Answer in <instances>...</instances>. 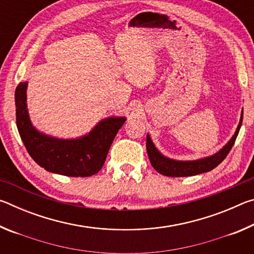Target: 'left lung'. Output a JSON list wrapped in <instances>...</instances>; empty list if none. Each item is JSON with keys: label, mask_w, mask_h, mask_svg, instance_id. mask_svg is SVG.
<instances>
[{"label": "left lung", "mask_w": 254, "mask_h": 254, "mask_svg": "<svg viewBox=\"0 0 254 254\" xmlns=\"http://www.w3.org/2000/svg\"><path fill=\"white\" fill-rule=\"evenodd\" d=\"M243 121V110L241 112V118L239 126L236 127V131L231 137L224 147L221 150H218L216 153L212 156L204 157L196 160H176L171 159L159 151L156 145L152 142L151 137L147 134V152L149 156V160L154 169L159 174L168 176V177H188V176H195L207 171L213 170L215 167H217L220 163L224 160L230 150L233 147V144L236 140V136L239 134L240 127L242 126Z\"/></svg>", "instance_id": "left-lung-1"}]
</instances>
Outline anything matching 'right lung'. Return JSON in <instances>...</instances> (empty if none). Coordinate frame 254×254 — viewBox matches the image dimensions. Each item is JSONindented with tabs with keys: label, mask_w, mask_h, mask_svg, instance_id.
<instances>
[{
	"label": "right lung",
	"mask_w": 254,
	"mask_h": 254,
	"mask_svg": "<svg viewBox=\"0 0 254 254\" xmlns=\"http://www.w3.org/2000/svg\"><path fill=\"white\" fill-rule=\"evenodd\" d=\"M27 88L28 81H22L15 89L16 127L33 160L49 173L68 177H89L97 174L127 118H105L84 135L60 139L34 127L28 112Z\"/></svg>",
	"instance_id": "right-lung-1"
}]
</instances>
